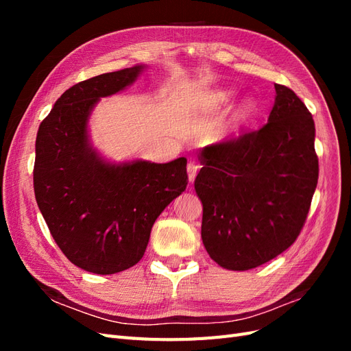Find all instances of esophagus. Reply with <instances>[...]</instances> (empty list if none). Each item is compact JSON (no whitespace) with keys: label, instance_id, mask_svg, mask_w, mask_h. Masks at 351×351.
Wrapping results in <instances>:
<instances>
[{"label":"esophagus","instance_id":"obj_1","mask_svg":"<svg viewBox=\"0 0 351 351\" xmlns=\"http://www.w3.org/2000/svg\"><path fill=\"white\" fill-rule=\"evenodd\" d=\"M197 169H199V165L195 162V161H189L187 164V174H189V182L192 183L196 174H197Z\"/></svg>","mask_w":351,"mask_h":351}]
</instances>
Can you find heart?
Masks as SVG:
<instances>
[{"mask_svg":"<svg viewBox=\"0 0 351 351\" xmlns=\"http://www.w3.org/2000/svg\"><path fill=\"white\" fill-rule=\"evenodd\" d=\"M228 98H230V93H227V92H218V93H215L214 97H212V102L214 104H224V102H227L228 101ZM246 108H250V105H247Z\"/></svg>","mask_w":351,"mask_h":351,"instance_id":"obj_1","label":"heart"}]
</instances>
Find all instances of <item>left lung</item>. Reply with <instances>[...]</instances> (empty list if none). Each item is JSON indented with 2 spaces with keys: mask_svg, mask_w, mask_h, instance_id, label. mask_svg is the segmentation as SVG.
<instances>
[{
  "mask_svg": "<svg viewBox=\"0 0 351 351\" xmlns=\"http://www.w3.org/2000/svg\"><path fill=\"white\" fill-rule=\"evenodd\" d=\"M268 123L204 147L195 189L202 240L222 268L247 271L299 237L319 176L315 123L302 99L275 83Z\"/></svg>",
  "mask_w": 351,
  "mask_h": 351,
  "instance_id": "8db88e82",
  "label": "left lung"
}]
</instances>
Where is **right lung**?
<instances>
[{"instance_id":"1","label":"right lung","mask_w":351,"mask_h":351,"mask_svg":"<svg viewBox=\"0 0 351 351\" xmlns=\"http://www.w3.org/2000/svg\"><path fill=\"white\" fill-rule=\"evenodd\" d=\"M141 70L136 66L74 84L57 99L36 136L38 206L66 258L93 274L121 272L139 262L155 219L189 182L186 158L112 165L88 143L93 105L129 86Z\"/></svg>"}]
</instances>
